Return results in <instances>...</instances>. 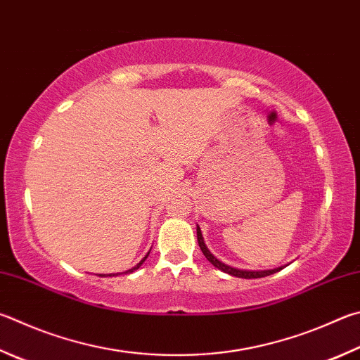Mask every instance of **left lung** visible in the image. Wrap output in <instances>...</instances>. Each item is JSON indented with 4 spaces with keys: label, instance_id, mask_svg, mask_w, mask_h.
Masks as SVG:
<instances>
[{
    "label": "left lung",
    "instance_id": "obj_1",
    "mask_svg": "<svg viewBox=\"0 0 360 360\" xmlns=\"http://www.w3.org/2000/svg\"><path fill=\"white\" fill-rule=\"evenodd\" d=\"M197 238H198V245L201 248V252L207 258L209 263L214 264L215 267H217V269L230 274V276L240 277V278H261V277L271 276V274H276V272L282 269V267H277V269H271V271H243V269H236V267H231V266H228L225 263H221V261H219L211 252L207 250L205 240H202V234H201L200 226H197Z\"/></svg>",
    "mask_w": 360,
    "mask_h": 360
}]
</instances>
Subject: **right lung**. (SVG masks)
I'll return each instance as SVG.
<instances>
[{"instance_id":"obj_1","label":"right lung","mask_w":360,"mask_h":360,"mask_svg":"<svg viewBox=\"0 0 360 360\" xmlns=\"http://www.w3.org/2000/svg\"><path fill=\"white\" fill-rule=\"evenodd\" d=\"M148 255H149V253H148ZM148 255H146V257H145V258H143V259H141V261H140V263H139V264H136V266H135V267H134V269H129V271H127V272H124V274H130V272H134V271H135V269H139V267H140V266H141V264H143V263H145V259H146V258H148ZM112 276H115V274H110V276H108V277H112ZM101 277H105V276H101Z\"/></svg>"}]
</instances>
